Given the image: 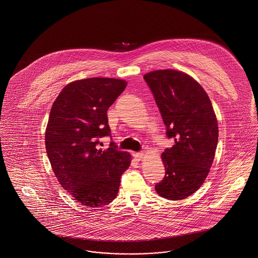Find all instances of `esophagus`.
I'll list each match as a JSON object with an SVG mask.
<instances>
[{
  "instance_id": "1",
  "label": "esophagus",
  "mask_w": 258,
  "mask_h": 258,
  "mask_svg": "<svg viewBox=\"0 0 258 258\" xmlns=\"http://www.w3.org/2000/svg\"><path fill=\"white\" fill-rule=\"evenodd\" d=\"M143 157H144V154H143V153H135V154H134V158H135V160L138 161V162L142 160Z\"/></svg>"
}]
</instances>
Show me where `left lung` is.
Listing matches in <instances>:
<instances>
[{
	"mask_svg": "<svg viewBox=\"0 0 258 258\" xmlns=\"http://www.w3.org/2000/svg\"><path fill=\"white\" fill-rule=\"evenodd\" d=\"M163 118L166 137L174 145L162 154L165 175L157 193L168 200L197 191L211 168L218 144V124L211 100L187 74L158 70L144 76Z\"/></svg>",
	"mask_w": 258,
	"mask_h": 258,
	"instance_id": "left-lung-1",
	"label": "left lung"
}]
</instances>
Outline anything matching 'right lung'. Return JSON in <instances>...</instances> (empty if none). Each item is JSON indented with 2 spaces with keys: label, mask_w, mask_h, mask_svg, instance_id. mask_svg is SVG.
I'll list each match as a JSON object with an SVG mask.
<instances>
[{
  "label": "right lung",
  "mask_w": 258,
  "mask_h": 258,
  "mask_svg": "<svg viewBox=\"0 0 258 258\" xmlns=\"http://www.w3.org/2000/svg\"><path fill=\"white\" fill-rule=\"evenodd\" d=\"M126 86L110 78L75 81L62 90L50 111L48 159L61 186L87 208L112 202L131 163L130 154L113 142L105 151L98 148L100 138H111L107 110Z\"/></svg>",
  "instance_id": "right-lung-1"
}]
</instances>
